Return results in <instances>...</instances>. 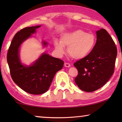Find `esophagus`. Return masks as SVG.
Masks as SVG:
<instances>
[{
    "label": "esophagus",
    "mask_w": 122,
    "mask_h": 122,
    "mask_svg": "<svg viewBox=\"0 0 122 122\" xmlns=\"http://www.w3.org/2000/svg\"><path fill=\"white\" fill-rule=\"evenodd\" d=\"M65 66L66 67H71V65H70L69 63H65Z\"/></svg>",
    "instance_id": "34e87169"
}]
</instances>
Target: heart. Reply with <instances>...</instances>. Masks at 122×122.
Listing matches in <instances>:
<instances>
[{
    "label": "heart",
    "mask_w": 122,
    "mask_h": 122,
    "mask_svg": "<svg viewBox=\"0 0 122 122\" xmlns=\"http://www.w3.org/2000/svg\"><path fill=\"white\" fill-rule=\"evenodd\" d=\"M96 39L93 34L77 30L62 34L60 42L54 41V46L60 55L65 52L64 47H68L67 53L70 56L75 60H80L92 51Z\"/></svg>",
    "instance_id": "b5f03b06"
}]
</instances>
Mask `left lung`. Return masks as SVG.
Returning a JSON list of instances; mask_svg holds the SVG:
<instances>
[{"label":"left lung","instance_id":"8db88e82","mask_svg":"<svg viewBox=\"0 0 122 122\" xmlns=\"http://www.w3.org/2000/svg\"><path fill=\"white\" fill-rule=\"evenodd\" d=\"M97 40L93 49L74 64L78 75L75 82L80 89L92 92L106 84L113 73L117 51L114 41L106 30L96 32Z\"/></svg>","mask_w":122,"mask_h":122}]
</instances>
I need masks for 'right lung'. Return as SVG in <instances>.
<instances>
[{
  "label": "right lung",
  "instance_id": "right-lung-1",
  "mask_svg": "<svg viewBox=\"0 0 122 122\" xmlns=\"http://www.w3.org/2000/svg\"><path fill=\"white\" fill-rule=\"evenodd\" d=\"M40 25L28 27L16 33L7 53V61L12 80L19 87L29 94L40 95L49 89L53 78L63 67L64 62L46 53H42L30 65L22 62L20 57L21 45L36 32ZM43 48L48 42L42 41Z\"/></svg>",
  "mask_w": 122,
  "mask_h": 122
}]
</instances>
